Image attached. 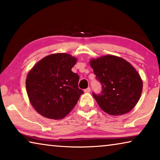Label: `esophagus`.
I'll use <instances>...</instances> for the list:
<instances>
[{
    "mask_svg": "<svg viewBox=\"0 0 160 160\" xmlns=\"http://www.w3.org/2000/svg\"><path fill=\"white\" fill-rule=\"evenodd\" d=\"M90 91H91V88L90 87H88V88H87V89H84L85 92H90Z\"/></svg>",
    "mask_w": 160,
    "mask_h": 160,
    "instance_id": "1",
    "label": "esophagus"
}]
</instances>
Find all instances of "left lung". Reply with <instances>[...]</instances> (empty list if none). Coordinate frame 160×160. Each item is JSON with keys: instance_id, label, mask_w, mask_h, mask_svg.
I'll return each instance as SVG.
<instances>
[{"instance_id": "8db88e82", "label": "left lung", "mask_w": 160, "mask_h": 160, "mask_svg": "<svg viewBox=\"0 0 160 160\" xmlns=\"http://www.w3.org/2000/svg\"><path fill=\"white\" fill-rule=\"evenodd\" d=\"M90 65L102 86L100 93L92 92L102 110L112 115L131 111L139 100L143 87L136 69L124 59L114 55L93 59Z\"/></svg>"}]
</instances>
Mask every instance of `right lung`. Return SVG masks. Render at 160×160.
I'll use <instances>...</instances> for the list:
<instances>
[{
    "label": "right lung",
    "mask_w": 160,
    "mask_h": 160,
    "mask_svg": "<svg viewBox=\"0 0 160 160\" xmlns=\"http://www.w3.org/2000/svg\"><path fill=\"white\" fill-rule=\"evenodd\" d=\"M76 58L66 53L46 56L29 71L26 88L30 102L42 116L63 118L84 93L78 88L79 76L71 68Z\"/></svg>",
    "instance_id": "add662e5"
}]
</instances>
